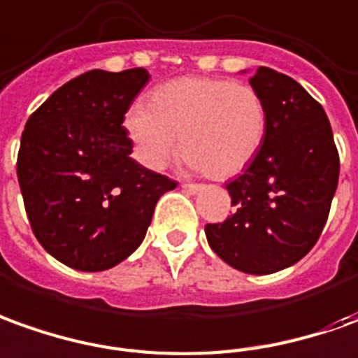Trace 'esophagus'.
<instances>
[{"label": "esophagus", "instance_id": "34e87169", "mask_svg": "<svg viewBox=\"0 0 358 358\" xmlns=\"http://www.w3.org/2000/svg\"><path fill=\"white\" fill-rule=\"evenodd\" d=\"M181 187H183L185 191H189L191 194H196L203 191V185H196V183H183Z\"/></svg>", "mask_w": 358, "mask_h": 358}]
</instances>
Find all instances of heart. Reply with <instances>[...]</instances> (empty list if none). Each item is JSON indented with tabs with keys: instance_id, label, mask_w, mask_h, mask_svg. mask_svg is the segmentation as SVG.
Instances as JSON below:
<instances>
[{
	"instance_id": "heart-1",
	"label": "heart",
	"mask_w": 358,
	"mask_h": 358,
	"mask_svg": "<svg viewBox=\"0 0 358 358\" xmlns=\"http://www.w3.org/2000/svg\"><path fill=\"white\" fill-rule=\"evenodd\" d=\"M124 130L142 164L162 171L179 152L189 169L230 179L248 169L267 136V108L248 83L185 76L134 105Z\"/></svg>"
}]
</instances>
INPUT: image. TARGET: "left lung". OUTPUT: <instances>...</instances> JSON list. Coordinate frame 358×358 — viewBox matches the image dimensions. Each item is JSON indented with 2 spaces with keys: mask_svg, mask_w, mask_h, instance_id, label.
Instances as JSON below:
<instances>
[{
  "mask_svg": "<svg viewBox=\"0 0 358 358\" xmlns=\"http://www.w3.org/2000/svg\"><path fill=\"white\" fill-rule=\"evenodd\" d=\"M250 85L267 108V136L226 185L236 210L204 234L230 267L271 275L315 245L339 181V154L324 107L298 81L261 66Z\"/></svg>",
  "mask_w": 358,
  "mask_h": 358,
  "instance_id": "left-lung-1",
  "label": "left lung"
}]
</instances>
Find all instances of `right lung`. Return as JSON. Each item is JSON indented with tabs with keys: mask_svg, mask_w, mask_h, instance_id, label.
I'll list each match as a JSON object with an SVG mask.
<instances>
[{
	"mask_svg": "<svg viewBox=\"0 0 358 358\" xmlns=\"http://www.w3.org/2000/svg\"><path fill=\"white\" fill-rule=\"evenodd\" d=\"M150 81L144 68L91 70L27 120L17 157L36 240L60 263L97 273L132 255L159 196L177 187L132 159L124 115Z\"/></svg>",
	"mask_w": 358,
	"mask_h": 358,
	"instance_id": "1",
	"label": "right lung"
}]
</instances>
